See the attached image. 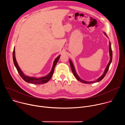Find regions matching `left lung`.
<instances>
[{
    "label": "left lung",
    "instance_id": "obj_1",
    "mask_svg": "<svg viewBox=\"0 0 125 125\" xmlns=\"http://www.w3.org/2000/svg\"><path fill=\"white\" fill-rule=\"evenodd\" d=\"M104 34L106 35V36L107 37V35L106 34L105 32H104ZM109 54H110V61L107 65V66L104 72V73L102 74V75L99 77L96 81H91V82H87V81H84L82 79H81L80 77L78 75V74H77L76 73V71L75 70V67L74 66V65L72 63V62L71 61V60L70 59H69V62H70V66H71V70H72V72L73 73V74L74 75L75 77H76V78L80 82H82V83H96V82H98L99 81H100L101 80H102L104 77L105 76L106 73H107L108 71L109 70V66H110V65L112 62V49H111V43L110 42H109Z\"/></svg>",
    "mask_w": 125,
    "mask_h": 125
}]
</instances>
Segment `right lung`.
<instances>
[{
  "label": "right lung",
  "instance_id": "1",
  "mask_svg": "<svg viewBox=\"0 0 125 125\" xmlns=\"http://www.w3.org/2000/svg\"><path fill=\"white\" fill-rule=\"evenodd\" d=\"M60 56V55H59L54 61V62H53V64L52 69L50 71V72L47 75H46L45 77H42V78H34V77H31L27 76L25 75L23 73L22 70L20 69L18 65V63L16 60L15 47L14 48V50H13V62H14V65L16 67V68L18 71V73L19 74V75H20L21 78L25 81H26L27 83H33V84H43L44 83H46L47 82H48L49 81V80L51 78V77L53 74V72H54L55 67L59 60Z\"/></svg>",
  "mask_w": 125,
  "mask_h": 125
}]
</instances>
